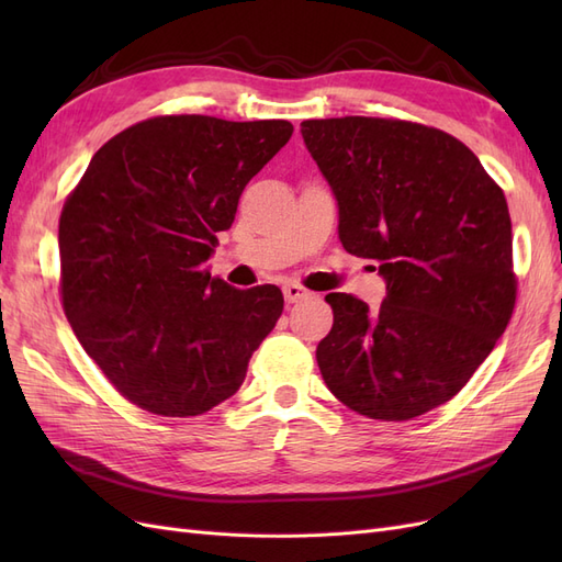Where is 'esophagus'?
I'll use <instances>...</instances> for the list:
<instances>
[{
    "label": "esophagus",
    "mask_w": 562,
    "mask_h": 562,
    "mask_svg": "<svg viewBox=\"0 0 562 562\" xmlns=\"http://www.w3.org/2000/svg\"><path fill=\"white\" fill-rule=\"evenodd\" d=\"M283 297H285L288 304H293V302H300L304 297H310V293L304 291V288L297 285V283H285L283 285Z\"/></svg>",
    "instance_id": "obj_1"
}]
</instances>
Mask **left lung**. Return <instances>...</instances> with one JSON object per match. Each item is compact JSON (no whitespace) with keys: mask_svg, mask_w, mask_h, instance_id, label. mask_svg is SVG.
<instances>
[{"mask_svg":"<svg viewBox=\"0 0 562 562\" xmlns=\"http://www.w3.org/2000/svg\"><path fill=\"white\" fill-rule=\"evenodd\" d=\"M330 184L339 241L375 260L386 297L330 293L316 347L328 389L359 415L401 422L450 401L516 304L512 217L479 157L452 135L375 116L300 124Z\"/></svg>","mask_w":562,"mask_h":562,"instance_id":"obj_1","label":"left lung"}]
</instances>
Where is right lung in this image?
Wrapping results in <instances>:
<instances>
[{
    "instance_id": "1",
    "label": "right lung",
    "mask_w": 562,
    "mask_h": 562,
    "mask_svg": "<svg viewBox=\"0 0 562 562\" xmlns=\"http://www.w3.org/2000/svg\"><path fill=\"white\" fill-rule=\"evenodd\" d=\"M293 124L155 116L100 147L65 201L58 248L65 316L119 394L194 417L234 396L277 326V285L211 279L217 232Z\"/></svg>"
}]
</instances>
